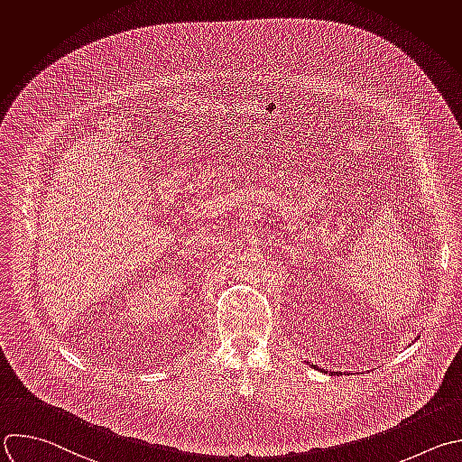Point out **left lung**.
I'll return each mask as SVG.
<instances>
[{
	"label": "left lung",
	"instance_id": "8db88e82",
	"mask_svg": "<svg viewBox=\"0 0 462 462\" xmlns=\"http://www.w3.org/2000/svg\"><path fill=\"white\" fill-rule=\"evenodd\" d=\"M312 366H314V368H318L316 365H312ZM318 370H319V368H318ZM336 374H337V372H332V375H336Z\"/></svg>",
	"mask_w": 462,
	"mask_h": 462
}]
</instances>
